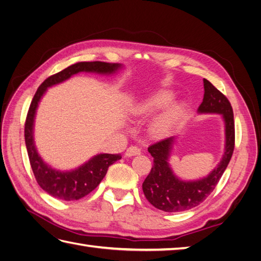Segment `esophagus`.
Returning <instances> with one entry per match:
<instances>
[{
    "instance_id": "obj_1",
    "label": "esophagus",
    "mask_w": 261,
    "mask_h": 261,
    "mask_svg": "<svg viewBox=\"0 0 261 261\" xmlns=\"http://www.w3.org/2000/svg\"><path fill=\"white\" fill-rule=\"evenodd\" d=\"M138 154H140V149L136 146H130L126 149V152H125L126 156H133V155H138Z\"/></svg>"
}]
</instances>
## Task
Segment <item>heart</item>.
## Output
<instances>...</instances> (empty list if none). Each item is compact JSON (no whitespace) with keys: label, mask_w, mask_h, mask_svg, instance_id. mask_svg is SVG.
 Masks as SVG:
<instances>
[{"label":"heart","mask_w":261,"mask_h":261,"mask_svg":"<svg viewBox=\"0 0 261 261\" xmlns=\"http://www.w3.org/2000/svg\"><path fill=\"white\" fill-rule=\"evenodd\" d=\"M173 99H174V93L171 91H155L137 102L132 108L130 114L133 117L138 118L150 116L167 107L173 101ZM183 105L180 103H173L169 106L150 124V134L156 138H162L169 135L179 121L181 114H183Z\"/></svg>","instance_id":"heart-1"}]
</instances>
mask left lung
I'll return each mask as SVG.
<instances>
[{"label": "left lung", "mask_w": 261, "mask_h": 261, "mask_svg": "<svg viewBox=\"0 0 261 261\" xmlns=\"http://www.w3.org/2000/svg\"><path fill=\"white\" fill-rule=\"evenodd\" d=\"M203 100L198 113L220 114L224 122L225 146L222 159L206 177L183 180L174 174L169 163L175 137L165 138L150 146L148 151L153 158V167L144 180L143 191L147 200L159 210L179 212L198 206L215 189L232 158L235 129L230 101L207 80H203Z\"/></svg>", "instance_id": "8db88e82"}]
</instances>
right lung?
<instances>
[{
  "label": "right lung",
  "mask_w": 261,
  "mask_h": 261,
  "mask_svg": "<svg viewBox=\"0 0 261 261\" xmlns=\"http://www.w3.org/2000/svg\"><path fill=\"white\" fill-rule=\"evenodd\" d=\"M123 65L118 63L106 62H78L52 75L39 86L31 101L25 123V141L31 169L35 177L45 193L61 200H78L91 193L106 176L108 169L115 161L121 159L120 154L99 153L75 170L59 171L45 163L38 153L34 139V125L36 112L41 98L48 88L69 80L78 73H96L112 75Z\"/></svg>",
  "instance_id": "add662e5"
}]
</instances>
